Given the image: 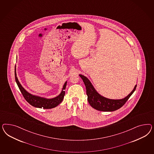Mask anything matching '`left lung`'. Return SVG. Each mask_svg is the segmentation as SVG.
<instances>
[{
  "label": "left lung",
  "instance_id": "1",
  "mask_svg": "<svg viewBox=\"0 0 154 154\" xmlns=\"http://www.w3.org/2000/svg\"><path fill=\"white\" fill-rule=\"evenodd\" d=\"M14 75H15V80L17 84L21 94L23 95V98L28 102L30 104L33 106L35 107L44 108V109H51L53 108L56 107L59 104H60L63 101L64 97L65 95V89L67 82L66 81L64 85L62 91L61 93L55 98L52 99H47V98H42L36 95H34L28 93L26 91L21 85L19 82L18 79L16 75V66L14 68Z\"/></svg>",
  "mask_w": 154,
  "mask_h": 154
}]
</instances>
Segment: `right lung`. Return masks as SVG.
I'll list each match as a JSON object with an SVG mask.
<instances>
[{
    "label": "right lung",
    "instance_id": "obj_1",
    "mask_svg": "<svg viewBox=\"0 0 154 154\" xmlns=\"http://www.w3.org/2000/svg\"><path fill=\"white\" fill-rule=\"evenodd\" d=\"M79 75L83 80L86 86V94L88 95V100L89 104L92 107L100 111L112 112L122 107L130 98L132 94L134 92L137 88L136 85L131 93L124 99H110L105 98L98 93L87 77L82 75Z\"/></svg>",
    "mask_w": 154,
    "mask_h": 154
}]
</instances>
